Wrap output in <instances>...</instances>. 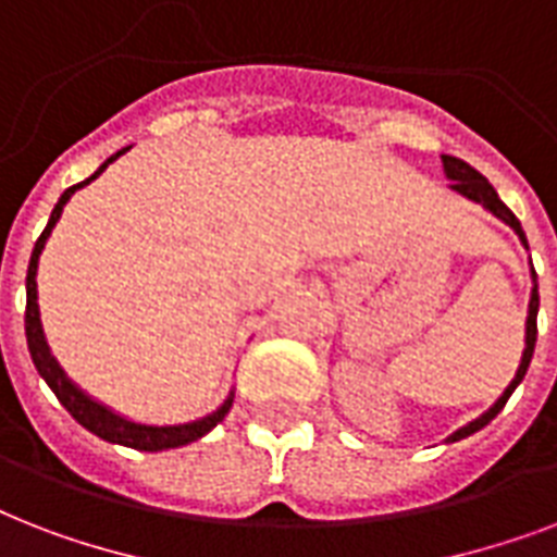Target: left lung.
Listing matches in <instances>:
<instances>
[{"instance_id": "left-lung-1", "label": "left lung", "mask_w": 557, "mask_h": 557, "mask_svg": "<svg viewBox=\"0 0 557 557\" xmlns=\"http://www.w3.org/2000/svg\"><path fill=\"white\" fill-rule=\"evenodd\" d=\"M442 170H445V176L450 178V190H457L459 196H466V199L476 201V205H483L488 213H494V216L500 219V222H506V225L518 234V239L523 243V248L529 251V243H527V234H523V227H520L518 216L511 213L506 205L500 201V196H497V190H494L492 185H488V178L480 176L471 164H466L462 159H457V156H442ZM529 265H532V260H529ZM537 306H541V297H537V274L535 269H532V297H529V314H527V349H523V358H520V367L518 372H515V379L509 381V387L503 389V396L494 401L485 413H480L476 419H471L468 424H462L459 431H454L445 442H459L466 440V436H471V433H476L480 428H485V424L492 422L494 416L500 413L503 407H506V401H509V396L518 389V384L523 381V375H527L529 370V361H532V352H535V341H537Z\"/></svg>"}]
</instances>
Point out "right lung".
Returning <instances> with one entry per match:
<instances>
[{
    "instance_id": "obj_1",
    "label": "right lung",
    "mask_w": 557,
    "mask_h": 557,
    "mask_svg": "<svg viewBox=\"0 0 557 557\" xmlns=\"http://www.w3.org/2000/svg\"><path fill=\"white\" fill-rule=\"evenodd\" d=\"M129 150V147H126ZM126 150H117L115 156H109L103 164H100L95 173H91L86 182L81 185L69 187V190L60 196V201L54 205L51 210V216H48V225L46 231L39 234L37 245H34V251H30V262H28V277H25V338H28V352H30V361L37 367V372L46 379V384L54 389V396L60 398V405L69 410V413L77 419V422L91 431L95 436L100 440L112 442V445H124V448H135V450H168V448H182V445H190V442L201 440L205 433H210L216 428L222 419L227 416L231 405H234V389L227 393V398L222 405L213 410V413L201 416V419H193V422L185 424H144V422H133V419H126V416L115 413L112 407L100 405L89 393H83L77 384H74L65 370L57 364V358L51 356V349H48V341H46V332H42V321H39V304H37V265H39V253L46 248L48 236L54 231V225L60 222L63 216V208L65 201L72 199L74 190H81L86 187L89 182L103 173V170L112 164L115 159H121Z\"/></svg>"
}]
</instances>
